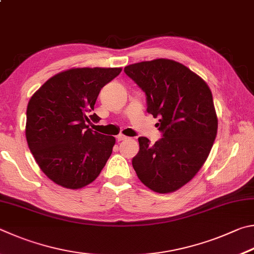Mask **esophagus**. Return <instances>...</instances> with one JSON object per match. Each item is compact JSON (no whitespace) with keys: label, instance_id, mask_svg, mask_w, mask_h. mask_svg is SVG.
<instances>
[{"label":"esophagus","instance_id":"1","mask_svg":"<svg viewBox=\"0 0 254 254\" xmlns=\"http://www.w3.org/2000/svg\"><path fill=\"white\" fill-rule=\"evenodd\" d=\"M116 139H117V141H123V140H126L127 137L124 135H117L116 136Z\"/></svg>","mask_w":254,"mask_h":254}]
</instances>
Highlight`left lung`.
Wrapping results in <instances>:
<instances>
[{
  "label": "left lung",
  "instance_id": "8db88e82",
  "mask_svg": "<svg viewBox=\"0 0 254 254\" xmlns=\"http://www.w3.org/2000/svg\"><path fill=\"white\" fill-rule=\"evenodd\" d=\"M124 71L145 92L147 113L159 117L162 132L154 145L139 137L132 167L154 192H174L201 170L215 140L212 92L203 79L173 60L144 61Z\"/></svg>",
  "mask_w": 254,
  "mask_h": 254
}]
</instances>
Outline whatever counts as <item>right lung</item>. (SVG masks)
<instances>
[{"label": "right lung", "mask_w": 254, "mask_h": 254, "mask_svg": "<svg viewBox=\"0 0 254 254\" xmlns=\"http://www.w3.org/2000/svg\"><path fill=\"white\" fill-rule=\"evenodd\" d=\"M122 68H77L53 75L31 97L25 136L49 179L77 190L95 181L113 153L115 138L93 131V110L102 88Z\"/></svg>", "instance_id": "add662e5"}]
</instances>
